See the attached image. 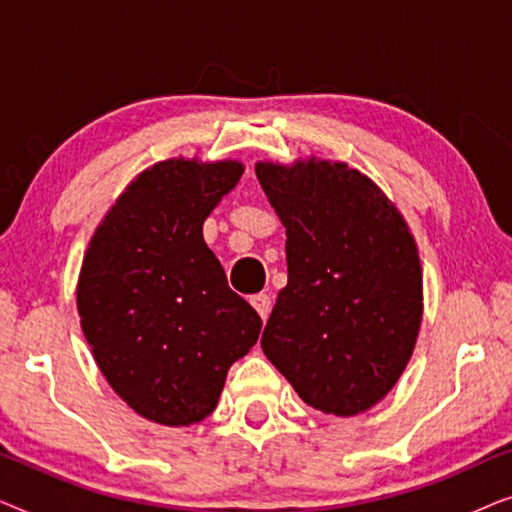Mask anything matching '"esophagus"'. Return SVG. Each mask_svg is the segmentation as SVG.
<instances>
[{"label":"esophagus","mask_w":512,"mask_h":512,"mask_svg":"<svg viewBox=\"0 0 512 512\" xmlns=\"http://www.w3.org/2000/svg\"><path fill=\"white\" fill-rule=\"evenodd\" d=\"M251 305H254V310L261 314V319H268V314L272 310V298L268 293H256V296H251Z\"/></svg>","instance_id":"34e87169"}]
</instances>
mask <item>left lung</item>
Returning <instances> with one entry per match:
<instances>
[{
  "label": "left lung",
  "instance_id": "8db88e82",
  "mask_svg": "<svg viewBox=\"0 0 512 512\" xmlns=\"http://www.w3.org/2000/svg\"><path fill=\"white\" fill-rule=\"evenodd\" d=\"M286 228L289 284L261 347L307 405L352 417L408 366L422 321V265L384 193L342 163H258Z\"/></svg>",
  "mask_w": 512,
  "mask_h": 512
}]
</instances>
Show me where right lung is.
Masks as SVG:
<instances>
[{"label": "right lung", "mask_w": 512, "mask_h": 512, "mask_svg": "<svg viewBox=\"0 0 512 512\" xmlns=\"http://www.w3.org/2000/svg\"><path fill=\"white\" fill-rule=\"evenodd\" d=\"M242 165L165 160L139 174L95 230L76 291L102 375L139 415L188 426L216 408L261 317L228 286L202 223Z\"/></svg>", "instance_id": "1"}]
</instances>
